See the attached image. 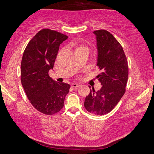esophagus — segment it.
<instances>
[{
	"instance_id": "esophagus-1",
	"label": "esophagus",
	"mask_w": 154,
	"mask_h": 154,
	"mask_svg": "<svg viewBox=\"0 0 154 154\" xmlns=\"http://www.w3.org/2000/svg\"><path fill=\"white\" fill-rule=\"evenodd\" d=\"M80 87V85H78L76 83H73L72 85V87L74 88V89H76V88L79 87Z\"/></svg>"
}]
</instances>
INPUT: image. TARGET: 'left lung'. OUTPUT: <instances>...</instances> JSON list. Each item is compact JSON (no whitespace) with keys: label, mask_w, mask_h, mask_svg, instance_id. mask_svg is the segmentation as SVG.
Segmentation results:
<instances>
[{"label":"left lung","mask_w":154,"mask_h":154,"mask_svg":"<svg viewBox=\"0 0 154 154\" xmlns=\"http://www.w3.org/2000/svg\"><path fill=\"white\" fill-rule=\"evenodd\" d=\"M94 33L97 38V66L101 72L97 78L102 87L97 91L90 89L84 106L91 114L104 115L111 111L125 94L128 64L122 45L110 32L101 29Z\"/></svg>","instance_id":"obj_1"}]
</instances>
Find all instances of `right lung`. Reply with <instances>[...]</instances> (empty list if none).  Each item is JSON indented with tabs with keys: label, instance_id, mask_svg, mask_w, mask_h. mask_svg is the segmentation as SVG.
<instances>
[{
	"label": "right lung",
	"instance_id": "obj_1",
	"mask_svg": "<svg viewBox=\"0 0 154 154\" xmlns=\"http://www.w3.org/2000/svg\"><path fill=\"white\" fill-rule=\"evenodd\" d=\"M67 35L43 29L25 48L21 61V82L33 107L40 112L52 115L63 108L70 85L54 81L48 72L53 69L60 44Z\"/></svg>",
	"mask_w": 154,
	"mask_h": 154
}]
</instances>
